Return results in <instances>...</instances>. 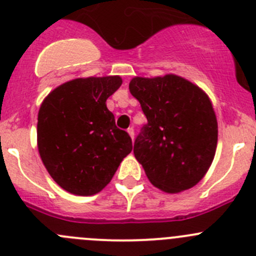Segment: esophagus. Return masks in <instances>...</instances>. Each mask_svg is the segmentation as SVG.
Returning a JSON list of instances; mask_svg holds the SVG:
<instances>
[{"mask_svg":"<svg viewBox=\"0 0 256 256\" xmlns=\"http://www.w3.org/2000/svg\"><path fill=\"white\" fill-rule=\"evenodd\" d=\"M128 135L131 136V138H132V140H134V138H135V131H134V128H128Z\"/></svg>","mask_w":256,"mask_h":256,"instance_id":"obj_1","label":"esophagus"}]
</instances>
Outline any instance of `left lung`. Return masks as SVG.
Returning <instances> with one entry per match:
<instances>
[{
    "label": "left lung",
    "instance_id": "1",
    "mask_svg": "<svg viewBox=\"0 0 256 256\" xmlns=\"http://www.w3.org/2000/svg\"><path fill=\"white\" fill-rule=\"evenodd\" d=\"M128 89L147 118L134 154L150 182L167 193L192 188L207 174L218 142V122L208 95L174 74L135 76Z\"/></svg>",
    "mask_w": 256,
    "mask_h": 256
}]
</instances>
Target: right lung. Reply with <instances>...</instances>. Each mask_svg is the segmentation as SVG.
Instances as JSON below:
<instances>
[{
  "instance_id": "obj_1",
  "label": "right lung",
  "mask_w": 256,
  "mask_h": 256,
  "mask_svg": "<svg viewBox=\"0 0 256 256\" xmlns=\"http://www.w3.org/2000/svg\"><path fill=\"white\" fill-rule=\"evenodd\" d=\"M122 84L118 76L78 78L59 85L38 112L37 144L52 178L76 196L99 193L132 150L115 125L106 99Z\"/></svg>"
}]
</instances>
